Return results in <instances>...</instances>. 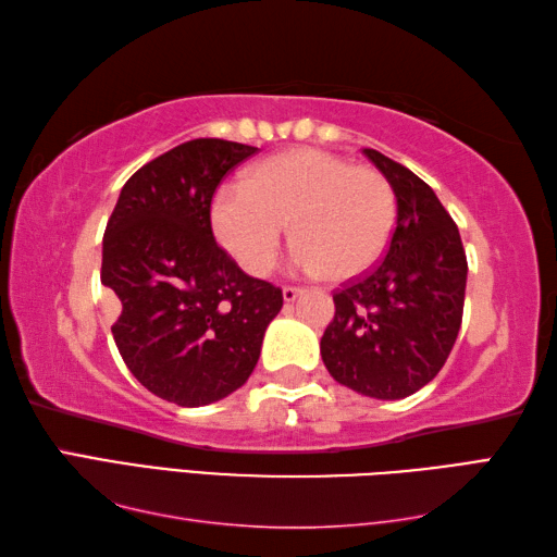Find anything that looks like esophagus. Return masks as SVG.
Wrapping results in <instances>:
<instances>
[{"mask_svg":"<svg viewBox=\"0 0 557 557\" xmlns=\"http://www.w3.org/2000/svg\"><path fill=\"white\" fill-rule=\"evenodd\" d=\"M301 292H304V289H299V287H289V285H287V287H282V299H285V301L289 304V301L297 299Z\"/></svg>","mask_w":557,"mask_h":557,"instance_id":"esophagus-1","label":"esophagus"}]
</instances>
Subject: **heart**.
<instances>
[{"label": "heart", "mask_w": 557, "mask_h": 557, "mask_svg": "<svg viewBox=\"0 0 557 557\" xmlns=\"http://www.w3.org/2000/svg\"><path fill=\"white\" fill-rule=\"evenodd\" d=\"M218 242L248 275H265L285 224L294 263L327 280H351L385 253L395 227V194L381 172L315 148H294L248 170L210 203Z\"/></svg>", "instance_id": "obj_1"}]
</instances>
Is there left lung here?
Wrapping results in <instances>:
<instances>
[{
  "label": "left lung",
  "mask_w": 557,
  "mask_h": 557,
  "mask_svg": "<svg viewBox=\"0 0 557 557\" xmlns=\"http://www.w3.org/2000/svg\"><path fill=\"white\" fill-rule=\"evenodd\" d=\"M397 198L385 258L333 294L335 318L321 337L323 363L339 385L366 397L401 399L443 369L461 325L467 256L433 188L363 148Z\"/></svg>",
  "instance_id": "obj_1"
}]
</instances>
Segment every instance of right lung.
<instances>
[{
  "mask_svg": "<svg viewBox=\"0 0 557 557\" xmlns=\"http://www.w3.org/2000/svg\"><path fill=\"white\" fill-rule=\"evenodd\" d=\"M256 150L186 140L124 184L104 230L100 280L120 299L116 349L140 385L180 407L242 387L282 309V289L246 275L210 227L222 176Z\"/></svg>",
  "mask_w": 557,
  "mask_h": 557,
  "instance_id": "obj_1",
  "label": "right lung"
}]
</instances>
